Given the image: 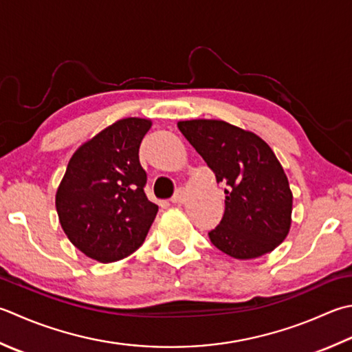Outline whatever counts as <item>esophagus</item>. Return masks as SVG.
I'll list each match as a JSON object with an SVG mask.
<instances>
[{
	"instance_id": "34e87169",
	"label": "esophagus",
	"mask_w": 352,
	"mask_h": 352,
	"mask_svg": "<svg viewBox=\"0 0 352 352\" xmlns=\"http://www.w3.org/2000/svg\"><path fill=\"white\" fill-rule=\"evenodd\" d=\"M184 198H186V192L183 189H177L174 197L170 198V201L175 204H182V203H184Z\"/></svg>"
}]
</instances>
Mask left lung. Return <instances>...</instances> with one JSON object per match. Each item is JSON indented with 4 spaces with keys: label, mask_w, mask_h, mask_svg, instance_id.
Here are the masks:
<instances>
[{
    "label": "left lung",
    "mask_w": 352,
    "mask_h": 352,
    "mask_svg": "<svg viewBox=\"0 0 352 352\" xmlns=\"http://www.w3.org/2000/svg\"><path fill=\"white\" fill-rule=\"evenodd\" d=\"M178 129L218 183H226V210L209 232L210 243L236 259L276 249L290 230L293 195L272 148L256 134L223 120L178 122Z\"/></svg>",
    "instance_id": "1"
}]
</instances>
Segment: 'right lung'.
<instances>
[{"mask_svg":"<svg viewBox=\"0 0 352 352\" xmlns=\"http://www.w3.org/2000/svg\"><path fill=\"white\" fill-rule=\"evenodd\" d=\"M151 122L128 117L82 144L56 192V210L74 247L99 263L129 256L143 244L158 212L144 186L139 148Z\"/></svg>","mask_w":352,"mask_h":352,"instance_id":"add662e5","label":"right lung"}]
</instances>
